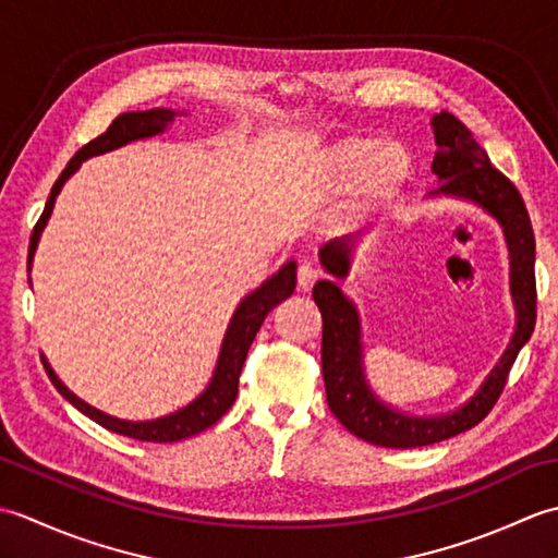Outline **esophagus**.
Segmentation results:
<instances>
[{"instance_id":"obj_1","label":"esophagus","mask_w":558,"mask_h":558,"mask_svg":"<svg viewBox=\"0 0 558 558\" xmlns=\"http://www.w3.org/2000/svg\"><path fill=\"white\" fill-rule=\"evenodd\" d=\"M318 278H322V272H318L312 264H302V266L298 268V288H300L302 292H310Z\"/></svg>"}]
</instances>
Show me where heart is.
Segmentation results:
<instances>
[{"mask_svg":"<svg viewBox=\"0 0 558 558\" xmlns=\"http://www.w3.org/2000/svg\"><path fill=\"white\" fill-rule=\"evenodd\" d=\"M410 158L398 144L374 136H348L328 146L316 160V186L328 196L360 192L366 208L393 201L410 177Z\"/></svg>","mask_w":558,"mask_h":558,"instance_id":"heart-1","label":"heart"}]
</instances>
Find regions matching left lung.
<instances>
[{"label": "left lung", "instance_id": "obj_1", "mask_svg": "<svg viewBox=\"0 0 558 558\" xmlns=\"http://www.w3.org/2000/svg\"><path fill=\"white\" fill-rule=\"evenodd\" d=\"M436 153L432 172L438 186L426 198H456L477 206L504 230L511 266V300L515 306V328L501 360L462 405L441 414L402 412L374 393L364 369L362 322L357 304L340 290V280L350 276L354 242L342 236L318 248V260L328 280L314 286V302L324 316L322 366L328 408L348 432L362 441L386 448H417L446 441L487 417L499 400L508 372L525 348L537 318L535 290V234L523 196L494 168L484 148L456 114L441 110L432 117Z\"/></svg>", "mask_w": 558, "mask_h": 558}]
</instances>
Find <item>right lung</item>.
Masks as SVG:
<instances>
[{"instance_id":"1","label":"right lung","mask_w":558,"mask_h":558,"mask_svg":"<svg viewBox=\"0 0 558 558\" xmlns=\"http://www.w3.org/2000/svg\"><path fill=\"white\" fill-rule=\"evenodd\" d=\"M182 114H186V112L170 110V108L124 112L108 126V132L100 134L98 138H93L90 144L83 146L76 156L66 162V168L62 174H59V180L54 182L50 198H47V204H45L43 216L31 234L28 270L33 266L35 252H38L40 234L45 230L47 220H50V216H52L54 201H57L59 192H62V186L76 174L81 162H86L88 158L102 156V153L122 148L126 144H132V141L165 134V129H168L177 120V117H182ZM28 282H31V278H28ZM294 286H298V264H294V260H288V264H282L270 278L260 282L256 290L248 292L246 298L236 304V310L228 324V330H225L216 369H213V376L206 384V388L201 390V393L192 402H186L184 408L174 410L170 414H162V417H156V420H144V422L120 420V417H112V414H108V412L88 405L86 400H81L76 393H71V390L62 384V378L54 374L52 364L47 362L45 354H40V360L45 364L47 376H50V381L54 384L59 393H62L76 410L86 414V417L105 426V429L129 436V438H136V441H153V444L182 441V438H189V436L208 429V426L216 424L222 414L232 408V402L236 398V386H240V374H242V366L246 360V352H248V348H252L256 330L260 328V324H264V318L268 316L272 306H278L282 300L290 298V294L294 292Z\"/></svg>"}]
</instances>
